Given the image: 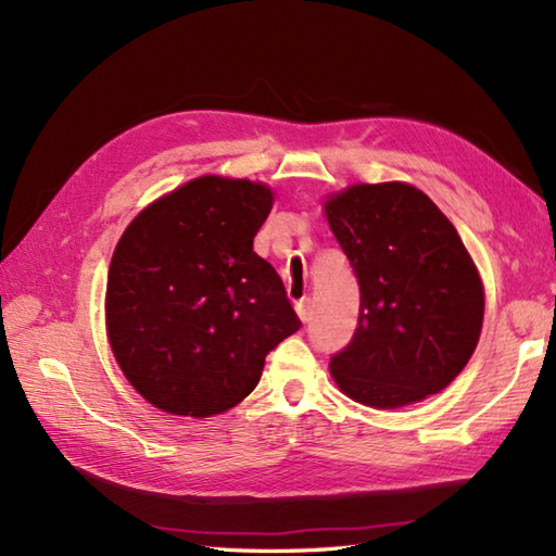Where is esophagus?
<instances>
[{"label": "esophagus", "instance_id": "34e87169", "mask_svg": "<svg viewBox=\"0 0 556 556\" xmlns=\"http://www.w3.org/2000/svg\"><path fill=\"white\" fill-rule=\"evenodd\" d=\"M296 313L301 317V323H308L311 315H313V305H311V299H303L296 303Z\"/></svg>", "mask_w": 556, "mask_h": 556}]
</instances>
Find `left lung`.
Returning <instances> with one entry per match:
<instances>
[{
	"label": "left lung",
	"instance_id": "8db88e82",
	"mask_svg": "<svg viewBox=\"0 0 556 556\" xmlns=\"http://www.w3.org/2000/svg\"><path fill=\"white\" fill-rule=\"evenodd\" d=\"M323 210L361 287L356 334L329 361L337 387L382 410L442 392L473 356L485 315L454 224L404 181L351 184Z\"/></svg>",
	"mask_w": 556,
	"mask_h": 556
}]
</instances>
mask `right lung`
I'll list each match as a JSON object with an SVG mask.
<instances>
[{"label": "right lung", "instance_id": "add662e5", "mask_svg": "<svg viewBox=\"0 0 556 556\" xmlns=\"http://www.w3.org/2000/svg\"><path fill=\"white\" fill-rule=\"evenodd\" d=\"M275 191L205 174L152 200L114 248L104 325L124 377L169 416L210 418L253 392L265 356L301 327L253 251Z\"/></svg>", "mask_w": 556, "mask_h": 556}]
</instances>
